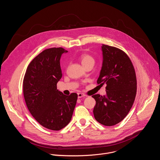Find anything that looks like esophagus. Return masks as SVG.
<instances>
[{
    "label": "esophagus",
    "instance_id": "esophagus-1",
    "mask_svg": "<svg viewBox=\"0 0 160 160\" xmlns=\"http://www.w3.org/2000/svg\"><path fill=\"white\" fill-rule=\"evenodd\" d=\"M78 98H82V97H86L87 96L84 94V93H82V92H79L78 93Z\"/></svg>",
    "mask_w": 160,
    "mask_h": 160
}]
</instances>
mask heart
I'll use <instances>...</instances> for the list:
<instances>
[{
	"instance_id": "b5f03b06",
	"label": "heart",
	"mask_w": 160,
	"mask_h": 160,
	"mask_svg": "<svg viewBox=\"0 0 160 160\" xmlns=\"http://www.w3.org/2000/svg\"><path fill=\"white\" fill-rule=\"evenodd\" d=\"M79 59L84 68H86L88 66H93V65L94 64V62H95L94 58L92 55H91L88 53H81L79 57Z\"/></svg>"
}]
</instances>
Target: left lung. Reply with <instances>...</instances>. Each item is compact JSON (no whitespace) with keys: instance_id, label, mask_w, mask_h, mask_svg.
<instances>
[{"instance_id":"left-lung-1","label":"left lung","mask_w":160,"mask_h":160,"mask_svg":"<svg viewBox=\"0 0 160 160\" xmlns=\"http://www.w3.org/2000/svg\"><path fill=\"white\" fill-rule=\"evenodd\" d=\"M103 65L97 84L107 85V95H92L95 119L106 126L120 122L129 112L135 100L137 79L132 63L123 50L107 45L102 47Z\"/></svg>"}]
</instances>
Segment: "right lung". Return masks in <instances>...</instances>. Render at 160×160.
Masks as SVG:
<instances>
[{"label": "right lung", "mask_w": 160, "mask_h": 160, "mask_svg": "<svg viewBox=\"0 0 160 160\" xmlns=\"http://www.w3.org/2000/svg\"><path fill=\"white\" fill-rule=\"evenodd\" d=\"M67 52L62 47L43 50L29 63L23 79L28 110L40 125L52 131H59L70 122L78 99L77 93L67 96L57 88L62 76L60 57Z\"/></svg>", "instance_id": "1"}]
</instances>
